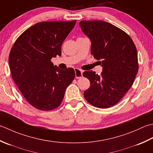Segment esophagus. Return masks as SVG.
Returning <instances> with one entry per match:
<instances>
[{"label": "esophagus", "mask_w": 153, "mask_h": 153, "mask_svg": "<svg viewBox=\"0 0 153 153\" xmlns=\"http://www.w3.org/2000/svg\"><path fill=\"white\" fill-rule=\"evenodd\" d=\"M74 71H75L76 79H80V78L82 77L83 71L79 69V68H75V69H74Z\"/></svg>", "instance_id": "esophagus-1"}]
</instances>
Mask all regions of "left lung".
Here are the masks:
<instances>
[{
  "mask_svg": "<svg viewBox=\"0 0 153 153\" xmlns=\"http://www.w3.org/2000/svg\"><path fill=\"white\" fill-rule=\"evenodd\" d=\"M79 24L91 41V54L101 60L103 67L100 75L92 71L83 73L90 82L84 96L95 107L113 106L131 87L138 72L135 43L124 31L106 22L82 20Z\"/></svg>",
  "mask_w": 153,
  "mask_h": 153,
  "instance_id": "left-lung-1",
  "label": "left lung"
}]
</instances>
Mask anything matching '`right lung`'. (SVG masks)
Wrapping results in <instances>:
<instances>
[{"mask_svg": "<svg viewBox=\"0 0 153 153\" xmlns=\"http://www.w3.org/2000/svg\"><path fill=\"white\" fill-rule=\"evenodd\" d=\"M76 20L42 22L30 27L16 40L8 57L14 82L26 100L42 111L59 107L75 73L61 70L51 59L61 55V45Z\"/></svg>", "mask_w": 153, "mask_h": 153, "instance_id": "obj_1", "label": "right lung"}]
</instances>
